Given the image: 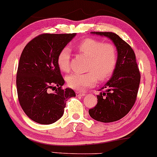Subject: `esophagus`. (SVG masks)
<instances>
[{
    "label": "esophagus",
    "instance_id": "obj_1",
    "mask_svg": "<svg viewBox=\"0 0 157 157\" xmlns=\"http://www.w3.org/2000/svg\"><path fill=\"white\" fill-rule=\"evenodd\" d=\"M75 93H76L77 96L83 97V96H85V93H82V92H80V91H76V92H75Z\"/></svg>",
    "mask_w": 157,
    "mask_h": 157
}]
</instances>
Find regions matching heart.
<instances>
[{"label": "heart", "mask_w": 157, "mask_h": 157, "mask_svg": "<svg viewBox=\"0 0 157 157\" xmlns=\"http://www.w3.org/2000/svg\"><path fill=\"white\" fill-rule=\"evenodd\" d=\"M80 54L88 58L86 73H71L66 78L67 85L71 88L84 90L94 86L99 82L108 80L113 75L118 64V51L111 43L94 38H86L77 45ZM71 51L68 47L63 48L57 56V65L63 72L70 69Z\"/></svg>", "instance_id": "obj_1"}]
</instances>
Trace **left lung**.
Segmentation results:
<instances>
[{
	"mask_svg": "<svg viewBox=\"0 0 157 157\" xmlns=\"http://www.w3.org/2000/svg\"><path fill=\"white\" fill-rule=\"evenodd\" d=\"M110 38L118 51V64L112 78L101 88L98 103L88 110L92 119L102 122L119 120L128 113L135 104L140 73L133 49L113 32H93ZM103 89H106L103 91Z\"/></svg>",
	"mask_w": 157,
	"mask_h": 157,
	"instance_id": "8db88e82",
	"label": "left lung"
}]
</instances>
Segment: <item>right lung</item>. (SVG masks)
<instances>
[{"instance_id":"obj_1","label":"right lung","mask_w":157,"mask_h":157,"mask_svg":"<svg viewBox=\"0 0 157 157\" xmlns=\"http://www.w3.org/2000/svg\"><path fill=\"white\" fill-rule=\"evenodd\" d=\"M75 35L41 34L22 51L17 73V95L25 113L37 123L49 125L60 119L67 99L75 96L71 88H63L65 81L57 65L58 54Z\"/></svg>"}]
</instances>
